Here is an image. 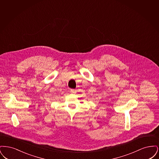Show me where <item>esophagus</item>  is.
I'll return each instance as SVG.
<instances>
[{
    "instance_id": "obj_1",
    "label": "esophagus",
    "mask_w": 159,
    "mask_h": 159,
    "mask_svg": "<svg viewBox=\"0 0 159 159\" xmlns=\"http://www.w3.org/2000/svg\"><path fill=\"white\" fill-rule=\"evenodd\" d=\"M70 92H71V93H76L77 91H76L75 89H71V90H70Z\"/></svg>"
}]
</instances>
